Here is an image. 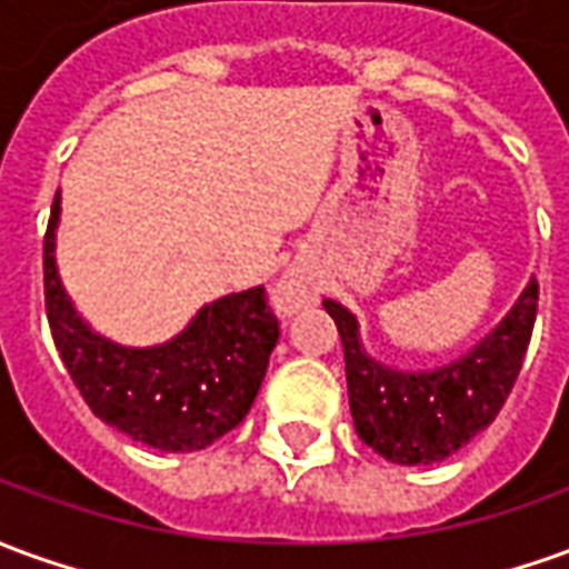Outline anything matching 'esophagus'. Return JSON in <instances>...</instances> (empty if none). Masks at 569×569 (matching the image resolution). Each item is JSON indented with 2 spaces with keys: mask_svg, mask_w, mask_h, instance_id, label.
Listing matches in <instances>:
<instances>
[{
  "mask_svg": "<svg viewBox=\"0 0 569 569\" xmlns=\"http://www.w3.org/2000/svg\"><path fill=\"white\" fill-rule=\"evenodd\" d=\"M308 296H311V289H308V283L298 277V273L286 271L280 280H277V286H273V308L280 313H296L305 301H308Z\"/></svg>",
  "mask_w": 569,
  "mask_h": 569,
  "instance_id": "esophagus-1",
  "label": "esophagus"
}]
</instances>
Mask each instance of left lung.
Returning <instances> with one entry per match:
<instances>
[{
  "instance_id": "obj_1",
  "label": "left lung",
  "mask_w": 569,
  "mask_h": 569,
  "mask_svg": "<svg viewBox=\"0 0 569 569\" xmlns=\"http://www.w3.org/2000/svg\"><path fill=\"white\" fill-rule=\"evenodd\" d=\"M536 280L511 311L462 357L435 369H397L376 360L360 323L345 305L326 298L345 348V376L360 440L397 465H435L478 437L499 416L515 388L536 323Z\"/></svg>"
}]
</instances>
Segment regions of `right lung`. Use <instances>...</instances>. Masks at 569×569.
Returning <instances> with one entry per match:
<instances>
[{"instance_id": "add662e5", "label": "right lung", "mask_w": 569, "mask_h": 569, "mask_svg": "<svg viewBox=\"0 0 569 569\" xmlns=\"http://www.w3.org/2000/svg\"><path fill=\"white\" fill-rule=\"evenodd\" d=\"M61 193L46 233V311L54 348L89 409L162 452L206 450L243 422L280 339L264 286L202 305L174 339L129 348L94 332L58 273Z\"/></svg>"}]
</instances>
